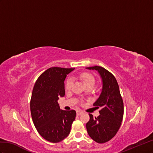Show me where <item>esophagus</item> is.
<instances>
[{"mask_svg":"<svg viewBox=\"0 0 153 153\" xmlns=\"http://www.w3.org/2000/svg\"><path fill=\"white\" fill-rule=\"evenodd\" d=\"M76 113H77V115H81L82 114H83V112H82V111H76Z\"/></svg>","mask_w":153,"mask_h":153,"instance_id":"1","label":"esophagus"}]
</instances>
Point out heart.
Segmentation results:
<instances>
[{"instance_id": "obj_1", "label": "heart", "mask_w": 153, "mask_h": 153, "mask_svg": "<svg viewBox=\"0 0 153 153\" xmlns=\"http://www.w3.org/2000/svg\"><path fill=\"white\" fill-rule=\"evenodd\" d=\"M80 79L83 82V83L85 86L95 83V79L94 77L91 74L88 72H82L79 76ZM73 79L72 78H69L65 82V89L67 90H71L72 86L73 85Z\"/></svg>"}]
</instances>
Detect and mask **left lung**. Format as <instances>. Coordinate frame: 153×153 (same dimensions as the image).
<instances>
[{"mask_svg":"<svg viewBox=\"0 0 153 153\" xmlns=\"http://www.w3.org/2000/svg\"><path fill=\"white\" fill-rule=\"evenodd\" d=\"M95 70L101 77L102 88L101 95L94 106L101 108L100 115L94 117L89 113L90 120L86 123V129L91 138L99 143L110 140L119 131L124 115V103L119 87L115 76L102 67H86Z\"/></svg>","mask_w":153,"mask_h":153,"instance_id":"left-lung-1","label":"left lung"}]
</instances>
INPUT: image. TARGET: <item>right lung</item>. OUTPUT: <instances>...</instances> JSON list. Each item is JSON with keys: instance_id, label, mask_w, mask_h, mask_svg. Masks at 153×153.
I'll return each instance as SVG.
<instances>
[{"instance_id": "right-lung-1", "label": "right lung", "mask_w": 153, "mask_h": 153, "mask_svg": "<svg viewBox=\"0 0 153 153\" xmlns=\"http://www.w3.org/2000/svg\"><path fill=\"white\" fill-rule=\"evenodd\" d=\"M74 68L51 67L39 76L34 86L30 108L38 133L52 143L62 141L71 132L75 110H60L58 100L65 94L64 81Z\"/></svg>"}]
</instances>
